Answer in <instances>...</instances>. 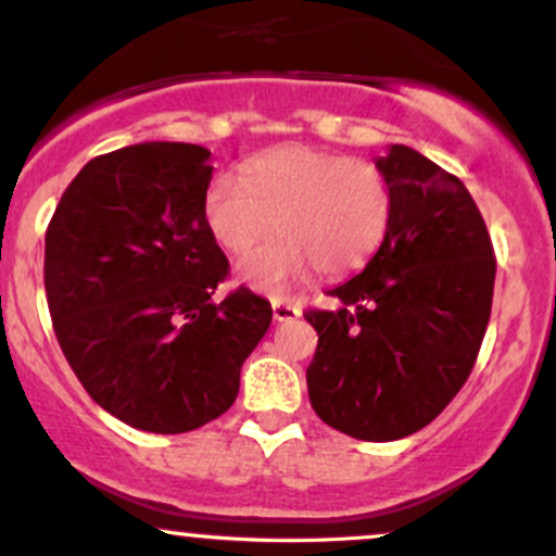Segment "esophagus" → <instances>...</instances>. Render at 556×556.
Segmentation results:
<instances>
[{"label": "esophagus", "mask_w": 556, "mask_h": 556, "mask_svg": "<svg viewBox=\"0 0 556 556\" xmlns=\"http://www.w3.org/2000/svg\"><path fill=\"white\" fill-rule=\"evenodd\" d=\"M271 311H274V321H279V325H282V321H292V319H298V316H301V308H298L295 303L279 301V298H274V301H271Z\"/></svg>", "instance_id": "1"}]
</instances>
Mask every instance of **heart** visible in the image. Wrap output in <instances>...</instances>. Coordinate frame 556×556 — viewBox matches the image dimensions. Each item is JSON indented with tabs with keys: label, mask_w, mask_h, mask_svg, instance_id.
<instances>
[{
	"label": "heart",
	"mask_w": 556,
	"mask_h": 556,
	"mask_svg": "<svg viewBox=\"0 0 556 556\" xmlns=\"http://www.w3.org/2000/svg\"><path fill=\"white\" fill-rule=\"evenodd\" d=\"M393 185L377 163L308 144H285L253 157L240 179L218 176L205 189L203 222L227 253H245L268 229L277 237L237 264V279L261 292H285L314 268L345 277L386 240Z\"/></svg>",
	"instance_id": "b5f03b06"
}]
</instances>
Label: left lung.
Instances as JSON below:
<instances>
[{
	"mask_svg": "<svg viewBox=\"0 0 556 556\" xmlns=\"http://www.w3.org/2000/svg\"><path fill=\"white\" fill-rule=\"evenodd\" d=\"M377 166L393 185L390 229L364 271L306 311L319 334L306 369L321 422L358 441H399L430 425L475 367L491 319V237L454 174L406 144Z\"/></svg>",
	"mask_w": 556,
	"mask_h": 556,
	"instance_id": "8db88e82",
	"label": "left lung"
}]
</instances>
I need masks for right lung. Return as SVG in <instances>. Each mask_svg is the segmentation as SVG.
Here are the masks:
<instances>
[{"label": "right lung", "instance_id": "1", "mask_svg": "<svg viewBox=\"0 0 556 556\" xmlns=\"http://www.w3.org/2000/svg\"><path fill=\"white\" fill-rule=\"evenodd\" d=\"M211 150L142 142L94 157L60 198L45 240L54 334L94 404L176 435L235 404L271 325L248 288L213 301L229 261L203 222Z\"/></svg>", "mask_w": 556, "mask_h": 556}]
</instances>
